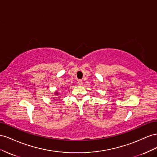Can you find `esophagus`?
Wrapping results in <instances>:
<instances>
[{"label": "esophagus", "mask_w": 157, "mask_h": 157, "mask_svg": "<svg viewBox=\"0 0 157 157\" xmlns=\"http://www.w3.org/2000/svg\"><path fill=\"white\" fill-rule=\"evenodd\" d=\"M78 86H82L83 85V81L82 79H79L78 82Z\"/></svg>", "instance_id": "esophagus-1"}]
</instances>
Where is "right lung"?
<instances>
[{"label":"right lung","instance_id":"1","mask_svg":"<svg viewBox=\"0 0 157 157\" xmlns=\"http://www.w3.org/2000/svg\"><path fill=\"white\" fill-rule=\"evenodd\" d=\"M58 94H59V93H55V95H58Z\"/></svg>","mask_w":157,"mask_h":157}]
</instances>
